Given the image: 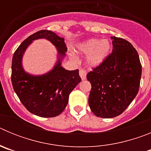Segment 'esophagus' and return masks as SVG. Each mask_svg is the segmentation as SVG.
<instances>
[{"label":"esophagus","mask_w":151,"mask_h":151,"mask_svg":"<svg viewBox=\"0 0 151 151\" xmlns=\"http://www.w3.org/2000/svg\"><path fill=\"white\" fill-rule=\"evenodd\" d=\"M86 75H87V72L85 71V69H81L79 70V76L82 80H85L86 78Z\"/></svg>","instance_id":"obj_1"}]
</instances>
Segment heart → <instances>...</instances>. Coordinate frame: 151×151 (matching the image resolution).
I'll list each match as a JSON object with an SVG mask.
<instances>
[{"instance_id": "1", "label": "heart", "mask_w": 151, "mask_h": 151, "mask_svg": "<svg viewBox=\"0 0 151 151\" xmlns=\"http://www.w3.org/2000/svg\"><path fill=\"white\" fill-rule=\"evenodd\" d=\"M111 45L107 39L91 38L78 46V51L87 54L86 63L91 67L101 66L110 54Z\"/></svg>"}]
</instances>
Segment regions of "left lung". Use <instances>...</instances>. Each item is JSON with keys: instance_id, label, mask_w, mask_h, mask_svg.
<instances>
[{"instance_id": "1", "label": "left lung", "mask_w": 151, "mask_h": 151, "mask_svg": "<svg viewBox=\"0 0 151 151\" xmlns=\"http://www.w3.org/2000/svg\"><path fill=\"white\" fill-rule=\"evenodd\" d=\"M111 38V54L87 74L91 84L89 106L101 118H113L125 111L138 94L141 77L139 56L132 45L123 38Z\"/></svg>"}]
</instances>
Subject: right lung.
Wrapping results in <instances>:
<instances>
[{"mask_svg": "<svg viewBox=\"0 0 151 151\" xmlns=\"http://www.w3.org/2000/svg\"><path fill=\"white\" fill-rule=\"evenodd\" d=\"M45 38L57 48L58 60L53 70L41 76L26 73L22 65V56L34 40ZM67 50L64 38L51 31L41 30L28 37L19 46L12 60L11 81L14 91L30 113L41 117H54L64 110L69 95L82 79L78 69L66 70L61 62Z\"/></svg>", "mask_w": 151, "mask_h": 151, "instance_id": "add662e5", "label": "right lung"}]
</instances>
